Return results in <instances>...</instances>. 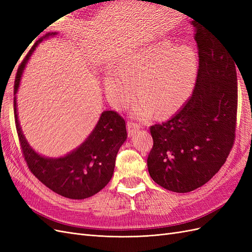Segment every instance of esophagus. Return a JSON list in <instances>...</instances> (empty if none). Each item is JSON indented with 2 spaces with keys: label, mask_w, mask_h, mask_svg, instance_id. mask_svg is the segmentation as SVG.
<instances>
[{
  "label": "esophagus",
  "mask_w": 252,
  "mask_h": 252,
  "mask_svg": "<svg viewBox=\"0 0 252 252\" xmlns=\"http://www.w3.org/2000/svg\"><path fill=\"white\" fill-rule=\"evenodd\" d=\"M127 129H128V135L131 136L138 132V130L140 129V124L135 123L133 121H129L127 123Z\"/></svg>",
  "instance_id": "1"
}]
</instances>
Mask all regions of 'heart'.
<instances>
[{
  "instance_id": "1",
  "label": "heart",
  "mask_w": 252,
  "mask_h": 252,
  "mask_svg": "<svg viewBox=\"0 0 252 252\" xmlns=\"http://www.w3.org/2000/svg\"><path fill=\"white\" fill-rule=\"evenodd\" d=\"M197 61L192 48L177 47L162 41L144 48L105 74L104 86L109 102L116 107L127 106L138 84L141 95L133 105L140 117H148L156 108L158 114H170L186 102L194 86Z\"/></svg>"
}]
</instances>
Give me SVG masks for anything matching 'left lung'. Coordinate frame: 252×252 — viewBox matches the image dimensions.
<instances>
[{"mask_svg": "<svg viewBox=\"0 0 252 252\" xmlns=\"http://www.w3.org/2000/svg\"><path fill=\"white\" fill-rule=\"evenodd\" d=\"M195 28L199 69L192 95L169 121L150 127V177L179 193L206 184L226 162L235 138L236 63L213 33Z\"/></svg>", "mask_w": 252, "mask_h": 252, "instance_id": "left-lung-1", "label": "left lung"}]
</instances>
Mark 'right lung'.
<instances>
[{
	"label": "right lung",
	"mask_w": 252,
	"mask_h": 252,
	"mask_svg": "<svg viewBox=\"0 0 252 252\" xmlns=\"http://www.w3.org/2000/svg\"><path fill=\"white\" fill-rule=\"evenodd\" d=\"M56 32L46 33L33 45L20 64L14 81V119L23 156L29 170L53 192L72 200L93 196L112 178L118 151L126 139L125 120L113 110L102 112L100 120L86 141L65 157L45 158L29 146L23 134L17 113V93L23 71L35 47Z\"/></svg>",
	"instance_id": "1"
}]
</instances>
